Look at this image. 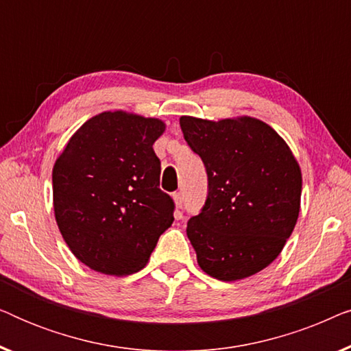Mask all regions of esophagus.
Instances as JSON below:
<instances>
[{"label": "esophagus", "instance_id": "obj_1", "mask_svg": "<svg viewBox=\"0 0 351 351\" xmlns=\"http://www.w3.org/2000/svg\"><path fill=\"white\" fill-rule=\"evenodd\" d=\"M172 198H174L176 208L182 209V206H184V196H182V193H174V195H172Z\"/></svg>", "mask_w": 351, "mask_h": 351}]
</instances>
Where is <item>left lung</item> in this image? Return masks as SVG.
<instances>
[{
  "label": "left lung",
  "mask_w": 351,
  "mask_h": 351,
  "mask_svg": "<svg viewBox=\"0 0 351 351\" xmlns=\"http://www.w3.org/2000/svg\"><path fill=\"white\" fill-rule=\"evenodd\" d=\"M180 128L208 172V198L186 223L198 265L220 281L256 275L280 256L295 227L299 162L257 118L180 117Z\"/></svg>",
  "instance_id": "obj_1"
}]
</instances>
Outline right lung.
<instances>
[{"instance_id": "1", "label": "right lung", "mask_w": 351, "mask_h": 351, "mask_svg": "<svg viewBox=\"0 0 351 351\" xmlns=\"http://www.w3.org/2000/svg\"><path fill=\"white\" fill-rule=\"evenodd\" d=\"M165 129L156 118L104 112L88 119L57 158V225L75 257L95 271H138L174 222V201L160 190L161 162L153 150Z\"/></svg>"}]
</instances>
